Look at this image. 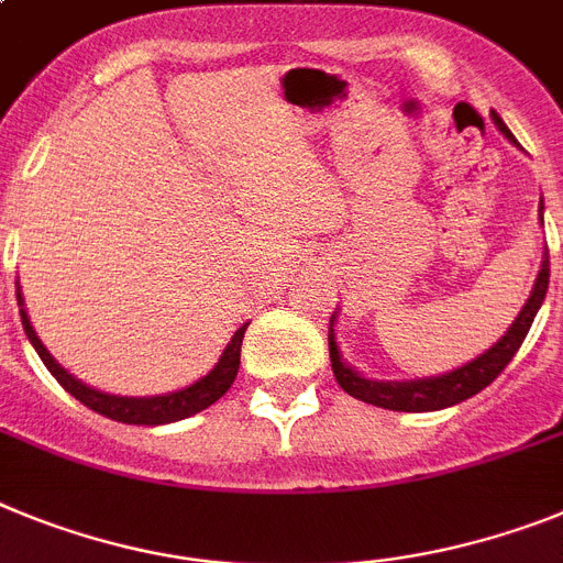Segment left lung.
Instances as JSON below:
<instances>
[{
  "mask_svg": "<svg viewBox=\"0 0 563 563\" xmlns=\"http://www.w3.org/2000/svg\"><path fill=\"white\" fill-rule=\"evenodd\" d=\"M493 122L498 124V131L504 136L516 142L507 124L501 122L498 113H493ZM544 205V201H541ZM547 285H550V253L544 250V262H541V273L536 278V287H532V296L527 299L523 310L518 313V319L512 321V328L507 330V335L493 344L487 353H482L478 358H473L464 367L453 369V373H444V376H432V378H416V382H369V378H362L353 367L341 362L339 344H335L333 333V321L335 316H330V362H333V376L335 382L341 384V390L347 396L358 398L364 405L384 407V410H396V412H430V410H444V407H453L464 398H473L475 393H482L487 384L496 382L501 376V369L512 362V355L518 353V347L523 344L527 333L532 328V319H536L538 307L547 296Z\"/></svg>",
  "mask_w": 563,
  "mask_h": 563,
  "instance_id": "obj_1",
  "label": "left lung"
}]
</instances>
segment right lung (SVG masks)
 <instances>
[{"mask_svg": "<svg viewBox=\"0 0 563 563\" xmlns=\"http://www.w3.org/2000/svg\"><path fill=\"white\" fill-rule=\"evenodd\" d=\"M19 305H22V292H16ZM22 313V328H25L27 339L36 347L40 358L45 362V367L51 369L53 378L65 387L67 393L74 398H79L81 405L96 410L99 416H108L113 421H122V424H170V421H181L187 416H196V412L208 410L213 401L224 396L230 390V384H233L235 373H239V358H242V339H244V328L235 330V335L230 339L228 350L222 353L219 364L210 369L208 376L199 378L196 384L185 387L179 393H167V396H151V398H128V396H108V393H99L88 384H81L79 378H74L67 369H62L59 364L53 362V355L47 353L45 344L40 341V335L33 333L31 319H27L25 310H19Z\"/></svg>", "mask_w": 563, "mask_h": 563, "instance_id": "1", "label": "right lung"}]
</instances>
